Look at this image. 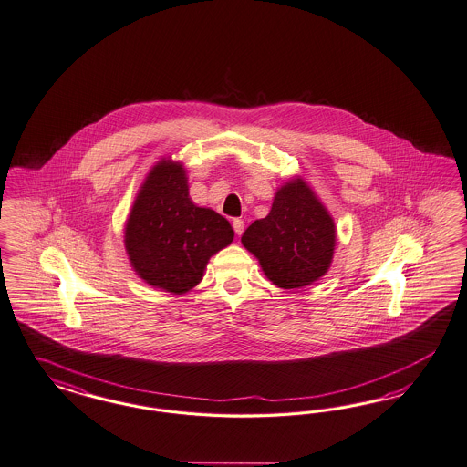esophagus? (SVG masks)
I'll use <instances>...</instances> for the list:
<instances>
[{
    "label": "esophagus",
    "mask_w": 467,
    "mask_h": 467,
    "mask_svg": "<svg viewBox=\"0 0 467 467\" xmlns=\"http://www.w3.org/2000/svg\"><path fill=\"white\" fill-rule=\"evenodd\" d=\"M233 227H234V233L240 236L243 234V229H244V223H243V219H234L233 221Z\"/></svg>",
    "instance_id": "1"
}]
</instances>
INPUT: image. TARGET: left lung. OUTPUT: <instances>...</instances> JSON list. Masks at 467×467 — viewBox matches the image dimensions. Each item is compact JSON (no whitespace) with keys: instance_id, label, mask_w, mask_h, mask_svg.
<instances>
[{"instance_id":"left-lung-1","label":"left lung","mask_w":467,"mask_h":467,"mask_svg":"<svg viewBox=\"0 0 467 467\" xmlns=\"http://www.w3.org/2000/svg\"><path fill=\"white\" fill-rule=\"evenodd\" d=\"M264 274L284 289L315 283L326 274L336 246V226L326 207L303 180L284 184L269 215L252 223L241 236Z\"/></svg>"}]
</instances>
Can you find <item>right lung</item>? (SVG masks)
<instances>
[{
	"instance_id": "right-lung-1",
	"label": "right lung",
	"mask_w": 467,
	"mask_h": 467,
	"mask_svg": "<svg viewBox=\"0 0 467 467\" xmlns=\"http://www.w3.org/2000/svg\"><path fill=\"white\" fill-rule=\"evenodd\" d=\"M186 182L182 164L161 161L141 186L125 233L135 272L174 295L195 287L209 258L234 238L221 213L192 202Z\"/></svg>"
}]
</instances>
